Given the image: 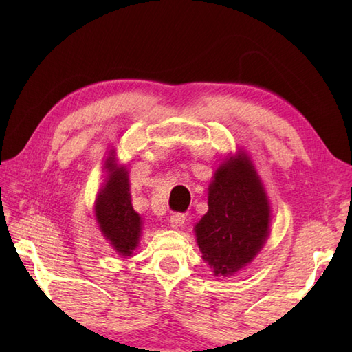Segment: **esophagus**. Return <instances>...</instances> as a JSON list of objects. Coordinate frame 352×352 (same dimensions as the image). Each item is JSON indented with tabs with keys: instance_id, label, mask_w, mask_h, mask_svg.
<instances>
[{
	"instance_id": "34e87169",
	"label": "esophagus",
	"mask_w": 352,
	"mask_h": 352,
	"mask_svg": "<svg viewBox=\"0 0 352 352\" xmlns=\"http://www.w3.org/2000/svg\"><path fill=\"white\" fill-rule=\"evenodd\" d=\"M184 221H186V214L184 213H172L170 219H169L170 227L175 228V230L182 228L184 226Z\"/></svg>"
}]
</instances>
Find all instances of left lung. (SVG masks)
<instances>
[{"label":"left lung","mask_w":352,"mask_h":352,"mask_svg":"<svg viewBox=\"0 0 352 352\" xmlns=\"http://www.w3.org/2000/svg\"><path fill=\"white\" fill-rule=\"evenodd\" d=\"M271 206L260 177L245 153L216 169L208 186V212L195 226L199 251L214 276L241 271L263 248Z\"/></svg>","instance_id":"8db88e82"}]
</instances>
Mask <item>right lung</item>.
<instances>
[{
	"instance_id": "add662e5",
	"label": "right lung",
	"mask_w": 352,
	"mask_h": 352,
	"mask_svg": "<svg viewBox=\"0 0 352 352\" xmlns=\"http://www.w3.org/2000/svg\"><path fill=\"white\" fill-rule=\"evenodd\" d=\"M106 183L95 201V216L104 237L122 257H129L138 248L142 234V219L131 204L129 170L116 163L115 151L104 163Z\"/></svg>"
}]
</instances>
